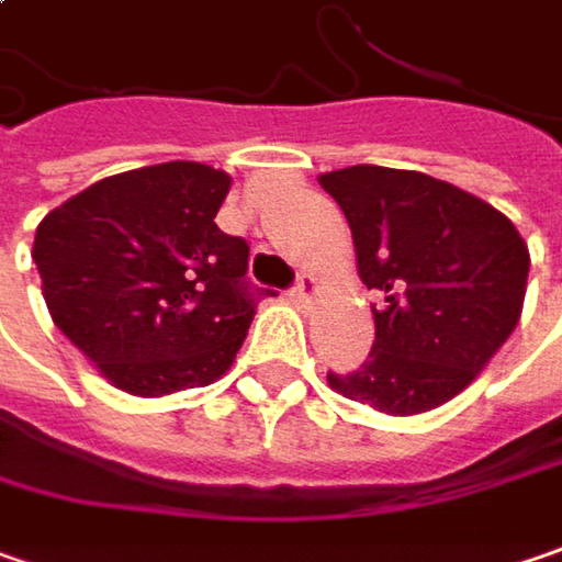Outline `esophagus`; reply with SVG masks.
<instances>
[{"label":"esophagus","instance_id":"1","mask_svg":"<svg viewBox=\"0 0 562 562\" xmlns=\"http://www.w3.org/2000/svg\"><path fill=\"white\" fill-rule=\"evenodd\" d=\"M316 294H319V281H316L313 274H306V271H303V274L296 278L294 288H291L294 303H310V300H313Z\"/></svg>","mask_w":562,"mask_h":562}]
</instances>
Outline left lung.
<instances>
[{
    "label": "left lung",
    "instance_id": "8db88e82",
    "mask_svg": "<svg viewBox=\"0 0 562 562\" xmlns=\"http://www.w3.org/2000/svg\"><path fill=\"white\" fill-rule=\"evenodd\" d=\"M319 186L351 224L360 281L382 294L373 351L328 385L395 417L446 405L519 325L531 259L516 224L417 170L357 164Z\"/></svg>",
    "mask_w": 562,
    "mask_h": 562
}]
</instances>
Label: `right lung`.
<instances>
[{
  "label": "right lung",
  "instance_id": "add662e5",
  "mask_svg": "<svg viewBox=\"0 0 562 562\" xmlns=\"http://www.w3.org/2000/svg\"><path fill=\"white\" fill-rule=\"evenodd\" d=\"M231 177L195 160L88 186L37 227L56 328L116 389L160 398L221 379L256 316L249 246L214 224Z\"/></svg>",
  "mask_w": 562,
  "mask_h": 562
}]
</instances>
